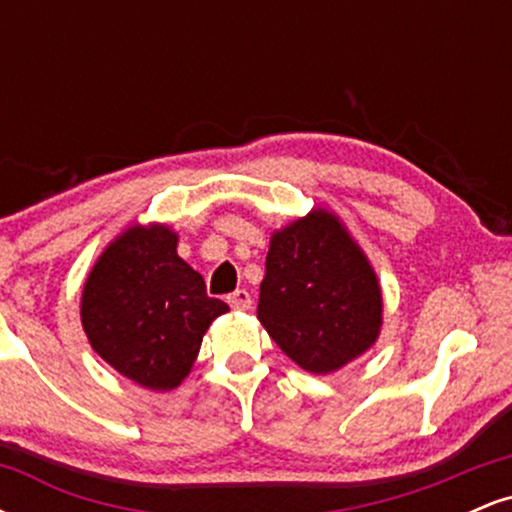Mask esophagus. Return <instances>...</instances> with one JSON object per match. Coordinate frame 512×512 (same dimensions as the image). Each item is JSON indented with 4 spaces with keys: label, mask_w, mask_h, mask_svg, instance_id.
I'll return each mask as SVG.
<instances>
[{
    "label": "esophagus",
    "mask_w": 512,
    "mask_h": 512,
    "mask_svg": "<svg viewBox=\"0 0 512 512\" xmlns=\"http://www.w3.org/2000/svg\"><path fill=\"white\" fill-rule=\"evenodd\" d=\"M228 305H231L233 310H250V305H252V296L245 289H238V291H233V293H228Z\"/></svg>",
    "instance_id": "34e87169"
}]
</instances>
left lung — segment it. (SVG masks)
<instances>
[{
    "label": "left lung",
    "instance_id": "1",
    "mask_svg": "<svg viewBox=\"0 0 512 512\" xmlns=\"http://www.w3.org/2000/svg\"><path fill=\"white\" fill-rule=\"evenodd\" d=\"M257 317L298 366L332 373L375 342L383 298L375 272L342 223L317 209L274 233Z\"/></svg>",
    "mask_w": 512,
    "mask_h": 512
}]
</instances>
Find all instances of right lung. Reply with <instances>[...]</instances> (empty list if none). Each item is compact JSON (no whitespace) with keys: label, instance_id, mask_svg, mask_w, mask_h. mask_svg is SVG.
Segmentation results:
<instances>
[{"label":"right lung","instance_id":"right-lung-1","mask_svg":"<svg viewBox=\"0 0 512 512\" xmlns=\"http://www.w3.org/2000/svg\"><path fill=\"white\" fill-rule=\"evenodd\" d=\"M175 248L166 226L129 228L103 252L81 298L93 349L149 390L180 385L211 320L228 310Z\"/></svg>","mask_w":512,"mask_h":512}]
</instances>
